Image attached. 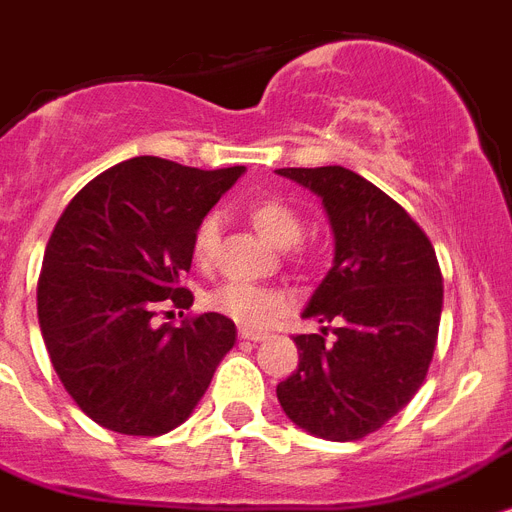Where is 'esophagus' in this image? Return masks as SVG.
I'll use <instances>...</instances> for the list:
<instances>
[{
    "label": "esophagus",
    "instance_id": "1",
    "mask_svg": "<svg viewBox=\"0 0 512 512\" xmlns=\"http://www.w3.org/2000/svg\"><path fill=\"white\" fill-rule=\"evenodd\" d=\"M239 338H242V341H252V343H263L265 338V333H257V330H247V328H239Z\"/></svg>",
    "mask_w": 512,
    "mask_h": 512
}]
</instances>
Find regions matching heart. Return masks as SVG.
Returning <instances> with one entry per match:
<instances>
[{
  "mask_svg": "<svg viewBox=\"0 0 512 512\" xmlns=\"http://www.w3.org/2000/svg\"><path fill=\"white\" fill-rule=\"evenodd\" d=\"M249 218L255 223V229L268 239L273 247H291L302 239L304 218L302 213L281 197H263L257 203L249 205ZM221 244V213L210 210L195 226L192 234V252L200 265H210L218 255ZM296 255L304 257V249L296 247ZM283 294L276 289H265L255 283L244 281H226L218 289L210 291L208 307L218 315L231 317L239 325L247 328H265L276 320L283 309Z\"/></svg>",
  "mask_w": 512,
  "mask_h": 512,
  "instance_id": "obj_1",
  "label": "heart"
}]
</instances>
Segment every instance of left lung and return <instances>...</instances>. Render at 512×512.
Wrapping results in <instances>:
<instances>
[{
  "label": "left lung",
  "instance_id": "left-lung-1",
  "mask_svg": "<svg viewBox=\"0 0 512 512\" xmlns=\"http://www.w3.org/2000/svg\"><path fill=\"white\" fill-rule=\"evenodd\" d=\"M278 174L322 197L336 234L333 268L304 309L325 328L294 338L299 367L278 382V401L309 435L362 440L414 398L429 372L442 315L435 247L393 197L354 171Z\"/></svg>",
  "mask_w": 512,
  "mask_h": 512
}]
</instances>
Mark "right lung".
<instances>
[{
    "label": "right lung",
    "instance_id": "add662e5",
    "mask_svg": "<svg viewBox=\"0 0 512 512\" xmlns=\"http://www.w3.org/2000/svg\"><path fill=\"white\" fill-rule=\"evenodd\" d=\"M242 171L137 156L90 179L59 216L38 276V322L64 390L101 427L166 435L234 346V322L218 312L182 325L156 317L192 307L182 286L192 234Z\"/></svg>",
    "mask_w": 512,
    "mask_h": 512
}]
</instances>
